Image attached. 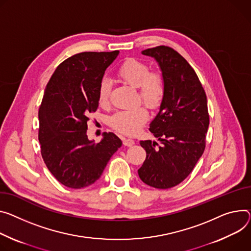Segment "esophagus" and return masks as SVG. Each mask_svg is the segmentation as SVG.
Segmentation results:
<instances>
[{"label": "esophagus", "mask_w": 251, "mask_h": 251, "mask_svg": "<svg viewBox=\"0 0 251 251\" xmlns=\"http://www.w3.org/2000/svg\"><path fill=\"white\" fill-rule=\"evenodd\" d=\"M134 143H135V141H134L132 138H128V137H124V138H123V144H124L125 146L130 147V146L134 145Z\"/></svg>", "instance_id": "obj_1"}]
</instances>
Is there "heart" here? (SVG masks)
Returning <instances> with one entry per match:
<instances>
[{
	"mask_svg": "<svg viewBox=\"0 0 251 251\" xmlns=\"http://www.w3.org/2000/svg\"><path fill=\"white\" fill-rule=\"evenodd\" d=\"M117 73L123 82L138 89V99L142 100L149 108L158 109L161 106L166 93L165 77L161 71H150L147 63L128 58L121 64ZM112 86V81L108 77L101 79L98 89L100 105L105 106L109 103ZM148 120L147 108L138 106L114 114L110 119V125L120 133L133 135L139 132Z\"/></svg>",
	"mask_w": 251,
	"mask_h": 251,
	"instance_id": "b5f03b06",
	"label": "heart"
}]
</instances>
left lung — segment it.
<instances>
[{
  "label": "left lung",
  "instance_id": "left-lung-1",
  "mask_svg": "<svg viewBox=\"0 0 251 251\" xmlns=\"http://www.w3.org/2000/svg\"><path fill=\"white\" fill-rule=\"evenodd\" d=\"M142 54L160 66L166 93L149 128L161 145L140 141L146 159L138 174L145 184L168 189L191 173L204 152L209 126L207 98L194 69L177 51L157 46Z\"/></svg>",
  "mask_w": 251,
  "mask_h": 251
}]
</instances>
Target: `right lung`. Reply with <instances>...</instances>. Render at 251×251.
<instances>
[{
    "label": "right lung",
    "instance_id": "1",
    "mask_svg": "<svg viewBox=\"0 0 251 251\" xmlns=\"http://www.w3.org/2000/svg\"><path fill=\"white\" fill-rule=\"evenodd\" d=\"M118 54H75L57 67L45 89L39 109L41 154L53 176L69 188L93 184L122 145L112 132L97 144L87 136V122L99 105L100 81Z\"/></svg>",
    "mask_w": 251,
    "mask_h": 251
}]
</instances>
